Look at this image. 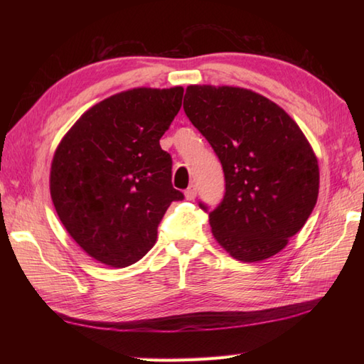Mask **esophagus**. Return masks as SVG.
<instances>
[{"label":"esophagus","mask_w":364,"mask_h":364,"mask_svg":"<svg viewBox=\"0 0 364 364\" xmlns=\"http://www.w3.org/2000/svg\"><path fill=\"white\" fill-rule=\"evenodd\" d=\"M197 196V188L196 186H189L186 191H184V198L186 200H194Z\"/></svg>","instance_id":"obj_1"}]
</instances>
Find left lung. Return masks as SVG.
<instances>
[{"label":"left lung","mask_w":364,"mask_h":364,"mask_svg":"<svg viewBox=\"0 0 364 364\" xmlns=\"http://www.w3.org/2000/svg\"><path fill=\"white\" fill-rule=\"evenodd\" d=\"M183 107L225 173V197L210 213L215 241L242 262L282 252L319 196L318 158L304 131L272 100L244 87L191 84Z\"/></svg>","instance_id":"1"}]
</instances>
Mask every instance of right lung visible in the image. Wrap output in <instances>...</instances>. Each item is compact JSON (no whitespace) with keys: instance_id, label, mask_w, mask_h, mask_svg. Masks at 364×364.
<instances>
[{"instance_id":"add662e5","label":"right lung","mask_w":364,"mask_h":364,"mask_svg":"<svg viewBox=\"0 0 364 364\" xmlns=\"http://www.w3.org/2000/svg\"><path fill=\"white\" fill-rule=\"evenodd\" d=\"M183 87H134L94 105L60 139L50 194L60 222L90 258L127 267L156 242L173 200L172 158L159 139L181 107Z\"/></svg>"}]
</instances>
